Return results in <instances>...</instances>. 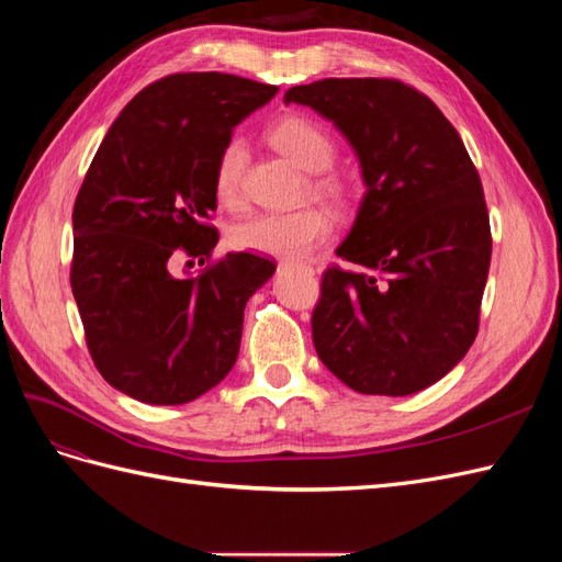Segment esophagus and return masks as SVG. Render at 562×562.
I'll return each mask as SVG.
<instances>
[{"instance_id": "obj_1", "label": "esophagus", "mask_w": 562, "mask_h": 562, "mask_svg": "<svg viewBox=\"0 0 562 562\" xmlns=\"http://www.w3.org/2000/svg\"><path fill=\"white\" fill-rule=\"evenodd\" d=\"M279 267H293V269H304V271H314L310 265H304V262H295V260H283Z\"/></svg>"}]
</instances>
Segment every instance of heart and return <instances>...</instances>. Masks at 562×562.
Segmentation results:
<instances>
[{
	"label": "heart",
	"mask_w": 562,
	"mask_h": 562,
	"mask_svg": "<svg viewBox=\"0 0 562 562\" xmlns=\"http://www.w3.org/2000/svg\"><path fill=\"white\" fill-rule=\"evenodd\" d=\"M269 140L283 157L302 171L316 173L314 192L335 206H347L353 199V184L326 168L335 161L337 147L330 133L304 114H285L269 128ZM246 143L229 138L217 151L213 166V192L220 206L239 209L244 201ZM330 234V217L323 209L304 206L291 213H255L229 227V244L236 250H252L265 255L300 258L318 248Z\"/></svg>",
	"instance_id": "heart-1"
}]
</instances>
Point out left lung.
<instances>
[{
	"label": "left lung",
	"mask_w": 562,
	"mask_h": 562,
	"mask_svg": "<svg viewBox=\"0 0 562 562\" xmlns=\"http://www.w3.org/2000/svg\"><path fill=\"white\" fill-rule=\"evenodd\" d=\"M342 131L366 194L323 271L318 359L359 394L411 396L464 359L481 321L492 236L481 176L434 100L398 79H321L285 91Z\"/></svg>",
	"instance_id": "1"
}]
</instances>
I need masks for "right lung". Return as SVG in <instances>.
<instances>
[{"instance_id":"1","label":"right lung","mask_w":562,"mask_h":562,"mask_svg":"<svg viewBox=\"0 0 562 562\" xmlns=\"http://www.w3.org/2000/svg\"><path fill=\"white\" fill-rule=\"evenodd\" d=\"M277 87L223 72L151 81L116 116L75 201L72 295L100 375L149 405H182L234 368L248 297L274 260H213V166ZM178 254L206 259L178 280Z\"/></svg>"}]
</instances>
